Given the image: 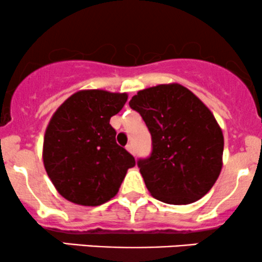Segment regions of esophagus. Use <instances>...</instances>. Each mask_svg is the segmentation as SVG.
<instances>
[{
  "instance_id": "34e87169",
  "label": "esophagus",
  "mask_w": 262,
  "mask_h": 262,
  "mask_svg": "<svg viewBox=\"0 0 262 262\" xmlns=\"http://www.w3.org/2000/svg\"><path fill=\"white\" fill-rule=\"evenodd\" d=\"M125 148H127V150H128V151L129 152H130V154H135V150H134V145H133V144H128V145L127 146H125Z\"/></svg>"
}]
</instances>
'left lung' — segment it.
I'll return each mask as SVG.
<instances>
[{"label": "left lung", "mask_w": 262, "mask_h": 262, "mask_svg": "<svg viewBox=\"0 0 262 262\" xmlns=\"http://www.w3.org/2000/svg\"><path fill=\"white\" fill-rule=\"evenodd\" d=\"M129 106L151 134V154L138 160L151 196L169 204L202 198L223 166V133L208 107L179 83L141 90Z\"/></svg>", "instance_id": "left-lung-1"}]
</instances>
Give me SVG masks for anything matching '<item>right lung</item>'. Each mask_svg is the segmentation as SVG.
<instances>
[{"mask_svg":"<svg viewBox=\"0 0 262 262\" xmlns=\"http://www.w3.org/2000/svg\"><path fill=\"white\" fill-rule=\"evenodd\" d=\"M127 100V93L82 90L53 114L44 135V167L70 202L92 207L106 203L135 165L133 155L117 144L110 124Z\"/></svg>","mask_w":262,"mask_h":262,"instance_id":"obj_1","label":"right lung"}]
</instances>
